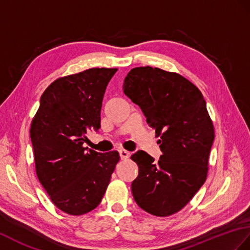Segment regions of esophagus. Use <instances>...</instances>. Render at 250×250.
<instances>
[{
	"label": "esophagus",
	"instance_id": "34e87169",
	"mask_svg": "<svg viewBox=\"0 0 250 250\" xmlns=\"http://www.w3.org/2000/svg\"><path fill=\"white\" fill-rule=\"evenodd\" d=\"M119 155L123 160H126L130 156V152L126 151V150H125V149H120L119 150Z\"/></svg>",
	"mask_w": 250,
	"mask_h": 250
}]
</instances>
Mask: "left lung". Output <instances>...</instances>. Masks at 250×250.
<instances>
[{"instance_id": "left-lung-1", "label": "left lung", "mask_w": 250, "mask_h": 250, "mask_svg": "<svg viewBox=\"0 0 250 250\" xmlns=\"http://www.w3.org/2000/svg\"><path fill=\"white\" fill-rule=\"evenodd\" d=\"M123 88L161 137L163 152L159 162L142 150L131 156L138 166L133 197L152 215L169 216L188 204L207 179L214 126L206 100L182 75L149 66L133 68Z\"/></svg>"}]
</instances>
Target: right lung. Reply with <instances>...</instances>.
<instances>
[{"instance_id": "add662e5", "label": "right lung", "mask_w": 250, "mask_h": 250, "mask_svg": "<svg viewBox=\"0 0 250 250\" xmlns=\"http://www.w3.org/2000/svg\"><path fill=\"white\" fill-rule=\"evenodd\" d=\"M116 68H91L54 81L40 98L31 125L39 182L67 214L82 215L100 204L120 159L118 151L84 147L88 130L98 131L104 92Z\"/></svg>"}]
</instances>
